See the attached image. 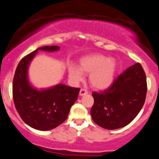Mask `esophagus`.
I'll return each instance as SVG.
<instances>
[{
	"label": "esophagus",
	"instance_id": "obj_1",
	"mask_svg": "<svg viewBox=\"0 0 159 159\" xmlns=\"http://www.w3.org/2000/svg\"><path fill=\"white\" fill-rule=\"evenodd\" d=\"M88 93V91H87L86 89H81V90H80V96H84V95Z\"/></svg>",
	"mask_w": 159,
	"mask_h": 159
}]
</instances>
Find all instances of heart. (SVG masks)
Masks as SVG:
<instances>
[{"label":"heart","instance_id":"heart-1","mask_svg":"<svg viewBox=\"0 0 159 159\" xmlns=\"http://www.w3.org/2000/svg\"><path fill=\"white\" fill-rule=\"evenodd\" d=\"M116 70V63L113 58H107L102 54H91L81 58L80 68L74 64L69 66V78L74 82L83 80L85 74H90L91 86L98 90L110 87L114 81Z\"/></svg>","mask_w":159,"mask_h":159}]
</instances>
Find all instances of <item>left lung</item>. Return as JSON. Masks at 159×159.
Segmentation results:
<instances>
[{"label": "left lung", "instance_id": "1", "mask_svg": "<svg viewBox=\"0 0 159 159\" xmlns=\"http://www.w3.org/2000/svg\"><path fill=\"white\" fill-rule=\"evenodd\" d=\"M147 91L146 74L139 63L117 76L107 90L93 92L92 119L99 126L114 130L129 124L141 110Z\"/></svg>", "mask_w": 159, "mask_h": 159}]
</instances>
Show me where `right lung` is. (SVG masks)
Wrapping results in <instances>:
<instances>
[{
	"label": "right lung",
	"mask_w": 159,
	"mask_h": 159,
	"mask_svg": "<svg viewBox=\"0 0 159 159\" xmlns=\"http://www.w3.org/2000/svg\"><path fill=\"white\" fill-rule=\"evenodd\" d=\"M59 49L57 45L37 48L23 57L16 69L12 82L16 108L23 121L37 130H50L63 123L79 93V88L62 84L38 90L29 83L27 69L38 51L55 52Z\"/></svg>",
	"instance_id": "1"
}]
</instances>
